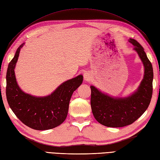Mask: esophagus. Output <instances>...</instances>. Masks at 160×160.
<instances>
[{"mask_svg": "<svg viewBox=\"0 0 160 160\" xmlns=\"http://www.w3.org/2000/svg\"><path fill=\"white\" fill-rule=\"evenodd\" d=\"M83 79L86 81H88L91 79V76H90V74L88 72H84L83 74Z\"/></svg>", "mask_w": 160, "mask_h": 160, "instance_id": "34e87169", "label": "esophagus"}]
</instances>
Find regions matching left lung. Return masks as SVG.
<instances>
[{"label":"left lung","instance_id":"left-lung-1","mask_svg":"<svg viewBox=\"0 0 160 160\" xmlns=\"http://www.w3.org/2000/svg\"><path fill=\"white\" fill-rule=\"evenodd\" d=\"M129 42L134 46L145 67V74L138 90L126 98H113L90 86V105L95 118L109 128H121L131 125L142 116L148 107L152 95L153 70L143 48L134 39Z\"/></svg>","mask_w":160,"mask_h":160}]
</instances>
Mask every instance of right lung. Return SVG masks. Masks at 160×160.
I'll return each instance as SVG.
<instances>
[{"mask_svg": "<svg viewBox=\"0 0 160 160\" xmlns=\"http://www.w3.org/2000/svg\"><path fill=\"white\" fill-rule=\"evenodd\" d=\"M18 48L8 65L6 75V97L8 104L24 125L36 130H47L60 125L68 116L72 95L83 81L79 75L62 83L52 95L36 98L23 92L15 79V64L19 55Z\"/></svg>", "mask_w": 160, "mask_h": 160, "instance_id": "right-lung-1", "label": "right lung"}]
</instances>
